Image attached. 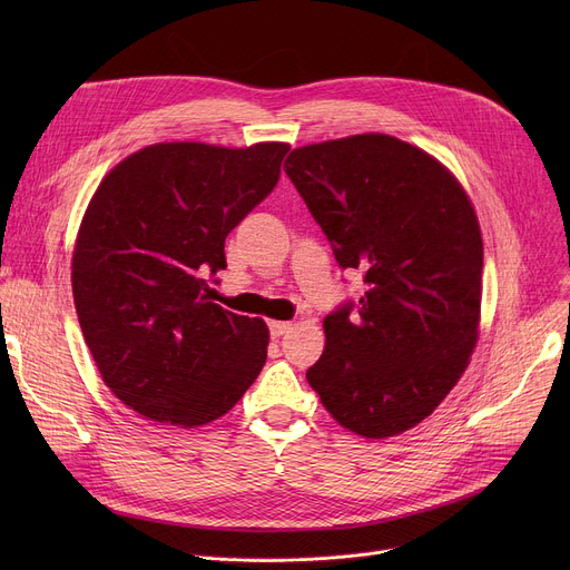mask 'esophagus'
Returning <instances> with one entry per match:
<instances>
[{"mask_svg": "<svg viewBox=\"0 0 570 570\" xmlns=\"http://www.w3.org/2000/svg\"><path fill=\"white\" fill-rule=\"evenodd\" d=\"M269 325V335H273V337H282V335H286L288 331H291V323H286V321H269L267 323Z\"/></svg>", "mask_w": 570, "mask_h": 570, "instance_id": "34e87169", "label": "esophagus"}]
</instances>
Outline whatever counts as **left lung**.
<instances>
[{
    "instance_id": "1",
    "label": "left lung",
    "mask_w": 570,
    "mask_h": 570,
    "mask_svg": "<svg viewBox=\"0 0 570 570\" xmlns=\"http://www.w3.org/2000/svg\"><path fill=\"white\" fill-rule=\"evenodd\" d=\"M284 170L337 263L363 269L367 284L361 303L325 316L307 381L342 428L402 434L453 391L478 340L483 237L473 205L443 164L385 134L297 147Z\"/></svg>"
}]
</instances>
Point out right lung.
Listing matches in <instances>:
<instances>
[{"label":"right lung","instance_id":"obj_1","mask_svg":"<svg viewBox=\"0 0 570 570\" xmlns=\"http://www.w3.org/2000/svg\"><path fill=\"white\" fill-rule=\"evenodd\" d=\"M286 142H157L119 161L82 217L71 284L104 383L149 421L200 428L228 413L267 357L263 318L209 301L226 235L269 194Z\"/></svg>","mask_w":570,"mask_h":570}]
</instances>
